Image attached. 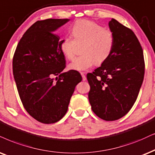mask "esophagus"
<instances>
[{
	"mask_svg": "<svg viewBox=\"0 0 155 155\" xmlns=\"http://www.w3.org/2000/svg\"><path fill=\"white\" fill-rule=\"evenodd\" d=\"M81 75L82 76V79H83V81H86V80H87V77H86L85 74H84V72H81Z\"/></svg>",
	"mask_w": 155,
	"mask_h": 155,
	"instance_id": "34e87169",
	"label": "esophagus"
}]
</instances>
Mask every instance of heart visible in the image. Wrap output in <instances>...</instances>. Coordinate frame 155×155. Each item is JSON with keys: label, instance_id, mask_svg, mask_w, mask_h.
<instances>
[{"label": "heart", "instance_id": "obj_1", "mask_svg": "<svg viewBox=\"0 0 155 155\" xmlns=\"http://www.w3.org/2000/svg\"><path fill=\"white\" fill-rule=\"evenodd\" d=\"M71 33L74 40L64 37L60 41L62 54L71 60L75 54L76 44H84L82 56L76 58L68 65V68L77 71L87 70L96 64H103L112 51L114 38L113 33L94 21H77L72 25Z\"/></svg>", "mask_w": 155, "mask_h": 155}]
</instances>
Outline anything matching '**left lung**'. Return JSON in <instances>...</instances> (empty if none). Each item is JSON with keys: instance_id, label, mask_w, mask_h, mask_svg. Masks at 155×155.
<instances>
[{"instance_id": "left-lung-1", "label": "left lung", "mask_w": 155, "mask_h": 155, "mask_svg": "<svg viewBox=\"0 0 155 155\" xmlns=\"http://www.w3.org/2000/svg\"><path fill=\"white\" fill-rule=\"evenodd\" d=\"M114 44L109 58L87 77L92 111L106 121L124 117L133 107L144 79L143 50L131 29L111 18Z\"/></svg>"}]
</instances>
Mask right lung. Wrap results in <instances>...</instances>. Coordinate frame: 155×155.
Masks as SVG:
<instances>
[{"label": "right lung", "mask_w": 155, "mask_h": 155, "mask_svg": "<svg viewBox=\"0 0 155 155\" xmlns=\"http://www.w3.org/2000/svg\"><path fill=\"white\" fill-rule=\"evenodd\" d=\"M69 21H36L23 35L13 56V76L23 107L44 124L63 118L76 86L82 80L77 71L63 72L65 57L60 49V37L54 34Z\"/></svg>", "instance_id": "right-lung-1"}]
</instances>
